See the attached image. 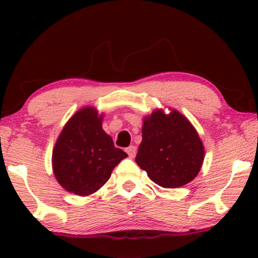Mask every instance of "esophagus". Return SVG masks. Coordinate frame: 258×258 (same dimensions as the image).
<instances>
[{
	"label": "esophagus",
	"mask_w": 258,
	"mask_h": 258,
	"mask_svg": "<svg viewBox=\"0 0 258 258\" xmlns=\"http://www.w3.org/2000/svg\"><path fill=\"white\" fill-rule=\"evenodd\" d=\"M125 151H126V154H128V156L130 158H134V157H135V155H136V147L135 146H130V147L126 148Z\"/></svg>",
	"instance_id": "esophagus-1"
}]
</instances>
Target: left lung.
I'll list each match as a JSON object with an SVG mask.
<instances>
[{"instance_id":"1","label":"left lung","mask_w":258,"mask_h":258,"mask_svg":"<svg viewBox=\"0 0 258 258\" xmlns=\"http://www.w3.org/2000/svg\"><path fill=\"white\" fill-rule=\"evenodd\" d=\"M155 109L144 116L142 142L136 163L151 181L163 188H179L191 182L201 170L204 147L199 133L176 109Z\"/></svg>"}]
</instances>
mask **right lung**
I'll return each instance as SVG.
<instances>
[{"mask_svg":"<svg viewBox=\"0 0 258 258\" xmlns=\"http://www.w3.org/2000/svg\"><path fill=\"white\" fill-rule=\"evenodd\" d=\"M104 115L94 107L77 110L63 126L52 149V171L68 192L89 196L102 188L124 151L115 148L112 139L102 129Z\"/></svg>","mask_w":258,"mask_h":258,"instance_id":"right-lung-1","label":"right lung"}]
</instances>
